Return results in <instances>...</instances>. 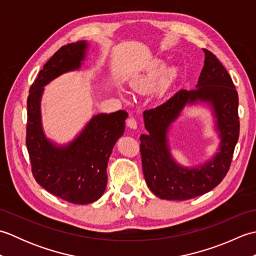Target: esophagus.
Wrapping results in <instances>:
<instances>
[{"mask_svg":"<svg viewBox=\"0 0 256 256\" xmlns=\"http://www.w3.org/2000/svg\"><path fill=\"white\" fill-rule=\"evenodd\" d=\"M126 124H128V128H134V130L138 128V122H136V120H135L133 116H130V118L126 120Z\"/></svg>","mask_w":256,"mask_h":256,"instance_id":"34e87169","label":"esophagus"}]
</instances>
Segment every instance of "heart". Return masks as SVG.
<instances>
[{
	"mask_svg": "<svg viewBox=\"0 0 256 256\" xmlns=\"http://www.w3.org/2000/svg\"><path fill=\"white\" fill-rule=\"evenodd\" d=\"M166 74V66L160 62H155L145 72L135 76L130 81V86L135 92H146L153 89L156 84Z\"/></svg>",
	"mask_w": 256,
	"mask_h": 256,
	"instance_id": "1",
	"label": "heart"
}]
</instances>
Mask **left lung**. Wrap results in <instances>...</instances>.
Returning a JSON list of instances; mask_svg holds the SVG:
<instances>
[{"mask_svg":"<svg viewBox=\"0 0 256 256\" xmlns=\"http://www.w3.org/2000/svg\"><path fill=\"white\" fill-rule=\"evenodd\" d=\"M197 89L179 90L162 104L144 111L148 134L140 135V156L146 184L160 199L187 200L210 192L229 170L240 133L238 96L233 81L219 59L208 50ZM206 102L212 106L222 142L220 152L194 168H182L168 148L166 132L186 104Z\"/></svg>","mask_w":256,"mask_h":256,"instance_id":"left-lung-1","label":"left lung"}]
</instances>
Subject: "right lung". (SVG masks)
I'll use <instances>...</instances> for the list:
<instances>
[{
  "label": "right lung",
  "instance_id": "obj_1",
  "mask_svg": "<svg viewBox=\"0 0 256 256\" xmlns=\"http://www.w3.org/2000/svg\"><path fill=\"white\" fill-rule=\"evenodd\" d=\"M86 47V40H80L59 48L38 74L27 98L26 146L32 176L47 192L76 204L94 202L104 192L108 157L124 133L128 118L123 110L96 114L78 138L64 146L46 138L40 120L44 86L58 76L79 69Z\"/></svg>",
  "mask_w": 256,
  "mask_h": 256
}]
</instances>
